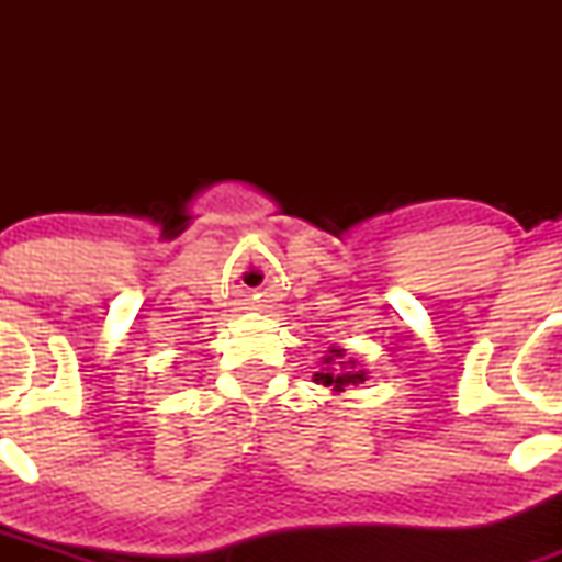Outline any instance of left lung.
<instances>
[{"label":"left lung","mask_w":562,"mask_h":562,"mask_svg":"<svg viewBox=\"0 0 562 562\" xmlns=\"http://www.w3.org/2000/svg\"><path fill=\"white\" fill-rule=\"evenodd\" d=\"M340 357H344V351H340V348H333V351L325 357V362H322L325 364V370L317 372L314 380L322 385H327V389H335V391H344L346 385L362 383L364 372L362 370L351 372L348 367H353V362H344Z\"/></svg>","instance_id":"left-lung-1"}]
</instances>
